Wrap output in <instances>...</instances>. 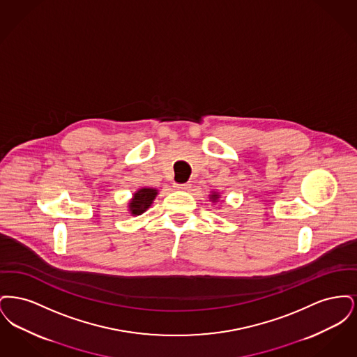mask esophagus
Instances as JSON below:
<instances>
[{"instance_id": "esophagus-1", "label": "esophagus", "mask_w": 357, "mask_h": 357, "mask_svg": "<svg viewBox=\"0 0 357 357\" xmlns=\"http://www.w3.org/2000/svg\"><path fill=\"white\" fill-rule=\"evenodd\" d=\"M190 187H191V185H188V183H183V185H175V188H176V190H179V191H188V190H190Z\"/></svg>"}]
</instances>
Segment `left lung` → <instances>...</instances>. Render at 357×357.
Wrapping results in <instances>:
<instances>
[{
    "instance_id": "left-lung-1",
    "label": "left lung",
    "mask_w": 357,
    "mask_h": 357,
    "mask_svg": "<svg viewBox=\"0 0 357 357\" xmlns=\"http://www.w3.org/2000/svg\"><path fill=\"white\" fill-rule=\"evenodd\" d=\"M208 198H210V201H211L213 204H217V202L220 201L221 195H220V192H217V191H211V194L208 195Z\"/></svg>"
}]
</instances>
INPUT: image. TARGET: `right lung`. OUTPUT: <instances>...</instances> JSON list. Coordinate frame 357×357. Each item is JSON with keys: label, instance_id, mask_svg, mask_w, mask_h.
<instances>
[{"label": "right lung", "instance_id": "1", "mask_svg": "<svg viewBox=\"0 0 357 357\" xmlns=\"http://www.w3.org/2000/svg\"><path fill=\"white\" fill-rule=\"evenodd\" d=\"M156 195H158V188H153V187L137 188L132 194V198L128 201V204H127L128 213L132 217L142 215L144 211H147L150 208Z\"/></svg>", "mask_w": 357, "mask_h": 357}]
</instances>
